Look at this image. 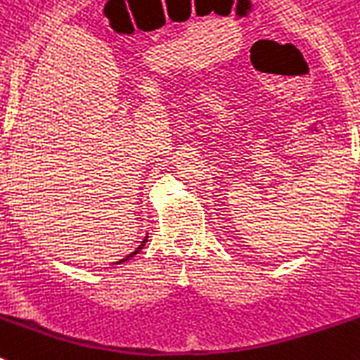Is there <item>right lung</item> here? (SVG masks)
Listing matches in <instances>:
<instances>
[{"mask_svg": "<svg viewBox=\"0 0 360 360\" xmlns=\"http://www.w3.org/2000/svg\"><path fill=\"white\" fill-rule=\"evenodd\" d=\"M146 241H148V236H146V238H144V240H143V241H141V245H139V247H137V249H135V250H134V252H131V255H128V256H126V258H122V259H120V262H117V264H124V262H128V259H129V258H134V256H135V255H139V252H141V249H143V247H144V245H146Z\"/></svg>", "mask_w": 360, "mask_h": 360, "instance_id": "add662e5", "label": "right lung"}]
</instances>
